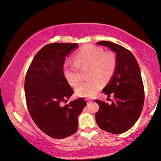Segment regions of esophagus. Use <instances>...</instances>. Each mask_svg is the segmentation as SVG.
<instances>
[{
    "label": "esophagus",
    "mask_w": 161,
    "mask_h": 161,
    "mask_svg": "<svg viewBox=\"0 0 161 161\" xmlns=\"http://www.w3.org/2000/svg\"><path fill=\"white\" fill-rule=\"evenodd\" d=\"M86 101H87V102H88V104H91V101L89 100V99H86Z\"/></svg>",
    "instance_id": "esophagus-1"
}]
</instances>
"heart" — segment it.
<instances>
[{"instance_id":"1","label":"heart","mask_w":161,"mask_h":161,"mask_svg":"<svg viewBox=\"0 0 161 161\" xmlns=\"http://www.w3.org/2000/svg\"><path fill=\"white\" fill-rule=\"evenodd\" d=\"M90 65L88 71L89 80L81 83L75 93L79 97H92L97 94L102 86L101 80L107 81L114 73L117 60L114 53H104L101 47L85 46L75 54L74 62L66 63L64 74L72 86H76L81 80L79 68Z\"/></svg>"}]
</instances>
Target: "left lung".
Returning a JSON list of instances; mask_svg holds the SVG:
<instances>
[{
  "label": "left lung",
  "instance_id": "obj_1",
  "mask_svg": "<svg viewBox=\"0 0 161 161\" xmlns=\"http://www.w3.org/2000/svg\"><path fill=\"white\" fill-rule=\"evenodd\" d=\"M111 49L115 54L117 65L103 93L110 97L111 104L95 100L99 111L95 114L97 124L101 129L119 134L128 131L138 120L144 104L141 69L133 54L124 47L107 41L97 43Z\"/></svg>",
  "mask_w": 161,
  "mask_h": 161
}]
</instances>
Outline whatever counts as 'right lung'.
<instances>
[{
  "label": "right lung",
  "instance_id": "1",
  "mask_svg": "<svg viewBox=\"0 0 161 161\" xmlns=\"http://www.w3.org/2000/svg\"><path fill=\"white\" fill-rule=\"evenodd\" d=\"M78 47L77 43L47 44L36 53L27 72L25 93L30 114L36 126L54 138L77 131L78 116L86 105L81 97L62 105L74 93L64 76V64Z\"/></svg>",
  "mask_w": 161,
  "mask_h": 161
}]
</instances>
